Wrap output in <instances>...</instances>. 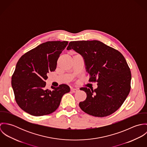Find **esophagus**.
Masks as SVG:
<instances>
[{"mask_svg":"<svg viewBox=\"0 0 147 147\" xmlns=\"http://www.w3.org/2000/svg\"><path fill=\"white\" fill-rule=\"evenodd\" d=\"M71 92H72V93H75V92H78V89H75V88H71Z\"/></svg>","mask_w":147,"mask_h":147,"instance_id":"34e87169","label":"esophagus"}]
</instances>
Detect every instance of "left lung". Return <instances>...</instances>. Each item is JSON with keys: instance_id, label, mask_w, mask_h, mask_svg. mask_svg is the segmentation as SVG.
<instances>
[{"instance_id": "obj_1", "label": "left lung", "mask_w": 147, "mask_h": 147, "mask_svg": "<svg viewBox=\"0 0 147 147\" xmlns=\"http://www.w3.org/2000/svg\"><path fill=\"white\" fill-rule=\"evenodd\" d=\"M74 50L84 58L89 82L98 87H83L86 98L79 103L85 113L104 117L116 111L124 102L131 89V74L123 55L117 50L97 40L71 41L67 50Z\"/></svg>"}]
</instances>
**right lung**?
I'll list each match as a JSON object with an SVG mask.
<instances>
[{
  "instance_id": "add662e5",
  "label": "right lung",
  "mask_w": 147,
  "mask_h": 147,
  "mask_svg": "<svg viewBox=\"0 0 147 147\" xmlns=\"http://www.w3.org/2000/svg\"><path fill=\"white\" fill-rule=\"evenodd\" d=\"M68 41H47L26 53L18 61L12 76L15 98L24 111L42 116L55 111L69 87L61 84L45 88L47 73L54 71L57 61Z\"/></svg>"
}]
</instances>
